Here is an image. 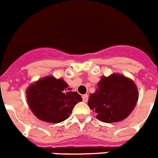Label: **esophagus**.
Segmentation results:
<instances>
[{"label":"esophagus","instance_id":"esophagus-1","mask_svg":"<svg viewBox=\"0 0 158 158\" xmlns=\"http://www.w3.org/2000/svg\"><path fill=\"white\" fill-rule=\"evenodd\" d=\"M88 99H89L88 94H85V95L82 96V100H83V102H85V103L88 102Z\"/></svg>","mask_w":158,"mask_h":158}]
</instances>
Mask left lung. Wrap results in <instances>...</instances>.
<instances>
[{
	"mask_svg": "<svg viewBox=\"0 0 158 158\" xmlns=\"http://www.w3.org/2000/svg\"><path fill=\"white\" fill-rule=\"evenodd\" d=\"M138 91L135 83L119 73L102 77L88 105L99 121L106 123L118 122L131 114L137 105Z\"/></svg>",
	"mask_w": 158,
	"mask_h": 158,
	"instance_id": "obj_1",
	"label": "left lung"
}]
</instances>
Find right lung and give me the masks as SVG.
Wrapping results in <instances>:
<instances>
[{
  "mask_svg": "<svg viewBox=\"0 0 158 158\" xmlns=\"http://www.w3.org/2000/svg\"><path fill=\"white\" fill-rule=\"evenodd\" d=\"M63 79L43 77L26 90L31 111L37 118L49 123H60L69 117L74 106L82 98L77 92L70 91Z\"/></svg>",
  "mask_w": 158,
  "mask_h": 158,
  "instance_id": "add662e5",
  "label": "right lung"
}]
</instances>
